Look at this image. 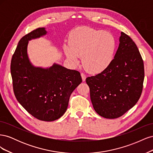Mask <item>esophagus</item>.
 <instances>
[{
    "label": "esophagus",
    "instance_id": "esophagus-1",
    "mask_svg": "<svg viewBox=\"0 0 153 153\" xmlns=\"http://www.w3.org/2000/svg\"><path fill=\"white\" fill-rule=\"evenodd\" d=\"M81 76H82V81L83 82H85V79H86V76H85V74L81 73Z\"/></svg>",
    "mask_w": 153,
    "mask_h": 153
}]
</instances>
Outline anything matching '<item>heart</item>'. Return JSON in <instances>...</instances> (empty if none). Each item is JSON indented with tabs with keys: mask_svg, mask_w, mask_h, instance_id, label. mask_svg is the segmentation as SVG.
<instances>
[{
	"mask_svg": "<svg viewBox=\"0 0 153 153\" xmlns=\"http://www.w3.org/2000/svg\"><path fill=\"white\" fill-rule=\"evenodd\" d=\"M69 42L70 45L64 47L69 61L76 66L82 57L83 66L92 73H100L109 66L117 47L112 34L85 27L73 32Z\"/></svg>",
	"mask_w": 153,
	"mask_h": 153,
	"instance_id": "b5f03b06",
	"label": "heart"
}]
</instances>
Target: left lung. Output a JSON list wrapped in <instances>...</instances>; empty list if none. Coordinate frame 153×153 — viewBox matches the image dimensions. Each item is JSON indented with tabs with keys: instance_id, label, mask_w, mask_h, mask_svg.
<instances>
[{
	"instance_id": "8db88e82",
	"label": "left lung",
	"mask_w": 153,
	"mask_h": 153,
	"mask_svg": "<svg viewBox=\"0 0 153 153\" xmlns=\"http://www.w3.org/2000/svg\"><path fill=\"white\" fill-rule=\"evenodd\" d=\"M143 80L141 55L130 37L121 32L118 49L109 66L86 78L96 113L106 119L122 116L139 100Z\"/></svg>"
}]
</instances>
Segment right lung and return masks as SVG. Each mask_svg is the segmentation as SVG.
Instances as JSON below:
<instances>
[{
    "mask_svg": "<svg viewBox=\"0 0 153 153\" xmlns=\"http://www.w3.org/2000/svg\"><path fill=\"white\" fill-rule=\"evenodd\" d=\"M45 27L26 34L18 42L11 62L13 91L18 102L32 116L53 121L67 110L69 97L82 82L80 73L54 63L47 68L30 61L29 41L47 35Z\"/></svg>",
    "mask_w": 153,
    "mask_h": 153,
    "instance_id": "add662e5",
    "label": "right lung"
}]
</instances>
